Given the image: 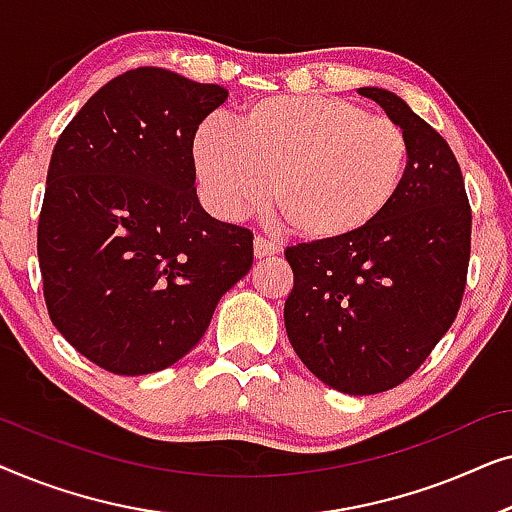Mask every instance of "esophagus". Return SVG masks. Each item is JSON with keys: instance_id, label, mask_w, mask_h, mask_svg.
Returning a JSON list of instances; mask_svg holds the SVG:
<instances>
[{"instance_id": "34e87169", "label": "esophagus", "mask_w": 512, "mask_h": 512, "mask_svg": "<svg viewBox=\"0 0 512 512\" xmlns=\"http://www.w3.org/2000/svg\"><path fill=\"white\" fill-rule=\"evenodd\" d=\"M277 251H279V247L272 240H265V237H256V240H254V256L256 258L275 256Z\"/></svg>"}]
</instances>
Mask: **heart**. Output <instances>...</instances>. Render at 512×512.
Segmentation results:
<instances>
[{
    "label": "heart",
    "mask_w": 512,
    "mask_h": 512,
    "mask_svg": "<svg viewBox=\"0 0 512 512\" xmlns=\"http://www.w3.org/2000/svg\"><path fill=\"white\" fill-rule=\"evenodd\" d=\"M408 137L389 116L331 95H272L230 125L209 116L193 137L202 198L221 219L270 200L300 240L333 242L368 228L396 198Z\"/></svg>",
    "instance_id": "b5f03b06"
}]
</instances>
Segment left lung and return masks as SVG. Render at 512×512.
I'll use <instances>...</instances> for the list:
<instances>
[{"instance_id":"obj_1","label":"left lung","mask_w":512,"mask_h":512,"mask_svg":"<svg viewBox=\"0 0 512 512\" xmlns=\"http://www.w3.org/2000/svg\"><path fill=\"white\" fill-rule=\"evenodd\" d=\"M359 93L408 137L401 188L356 235L284 251L293 270L284 326L312 375L368 396L408 380L450 331L466 289L471 205L450 144L398 95Z\"/></svg>"}]
</instances>
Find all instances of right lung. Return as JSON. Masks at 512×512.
I'll use <instances>...</instances> for the list:
<instances>
[{
	"label": "right lung",
	"mask_w": 512,
	"mask_h": 512,
	"mask_svg": "<svg viewBox=\"0 0 512 512\" xmlns=\"http://www.w3.org/2000/svg\"><path fill=\"white\" fill-rule=\"evenodd\" d=\"M226 100L214 83L137 67L55 144L37 230L46 307L109 373L177 363L254 263L251 230L209 216L195 193V130Z\"/></svg>",
	"instance_id": "obj_1"
}]
</instances>
